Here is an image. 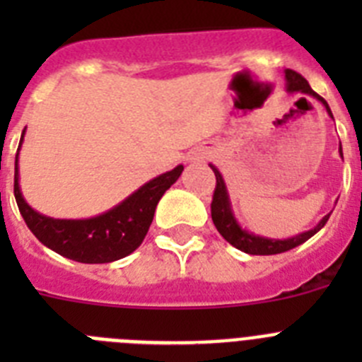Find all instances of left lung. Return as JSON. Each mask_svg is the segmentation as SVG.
Returning a JSON list of instances; mask_svg holds the SVG:
<instances>
[{
	"instance_id": "left-lung-1",
	"label": "left lung",
	"mask_w": 362,
	"mask_h": 362,
	"mask_svg": "<svg viewBox=\"0 0 362 362\" xmlns=\"http://www.w3.org/2000/svg\"><path fill=\"white\" fill-rule=\"evenodd\" d=\"M284 78H286V90L288 92H300V94H308L312 98H315L317 101H321L325 105L326 112L332 116V110L328 107L325 99L317 94V92L312 90V86L308 85L300 74H297L296 70L286 69L284 70ZM339 153H341V158H343V148L339 146ZM210 168L216 174V190H214V197H212V204H210V209H212V221L214 225H216L217 232L226 239L232 246H235L238 250L245 252V254L250 255H274V254H283V252H288L296 246L303 245L305 241H308L312 235L319 232L322 226L326 225V221L330 217L328 216L322 217L319 221L317 226H313L312 230L308 232H303L299 235H293V238L288 239H268V238H261V235H254V233L246 232L239 226V223L235 221L232 214V206H230V199H228V192H226V185L223 181V175L221 172L217 170L216 166L210 165Z\"/></svg>"
}]
</instances>
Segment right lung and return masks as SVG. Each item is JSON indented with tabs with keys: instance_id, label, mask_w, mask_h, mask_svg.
Segmentation results:
<instances>
[{
	"instance_id": "add662e5",
	"label": "right lung",
	"mask_w": 362,
	"mask_h": 362,
	"mask_svg": "<svg viewBox=\"0 0 362 362\" xmlns=\"http://www.w3.org/2000/svg\"><path fill=\"white\" fill-rule=\"evenodd\" d=\"M23 136L25 130L21 134L19 148L23 143ZM181 172H183V165L153 177L139 190L134 192L132 196L127 197L123 203L101 216L90 217V219H54V217L36 212L21 196L18 153H16L14 196L19 212L30 232L45 246H49L50 250L78 263H112L121 257H127L141 245L152 225L153 212L159 199L177 181Z\"/></svg>"
}]
</instances>
